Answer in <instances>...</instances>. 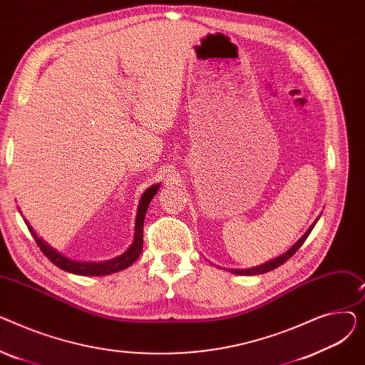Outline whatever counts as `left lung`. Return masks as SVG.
Masks as SVG:
<instances>
[{
    "label": "left lung",
    "instance_id": "1",
    "mask_svg": "<svg viewBox=\"0 0 365 365\" xmlns=\"http://www.w3.org/2000/svg\"><path fill=\"white\" fill-rule=\"evenodd\" d=\"M314 226H315V223L309 227V231L306 232L292 248L287 253H284L281 257H277V259H274V260H269L267 263H264V264H262V266H257V267H253V269H232L231 272H234V274H238V275H259V274H264V272H271V271H274L275 267H278V266H281V264H284L287 260H289L297 250L299 248L302 247V244L306 241V238H308V235L311 234V231L314 229Z\"/></svg>",
    "mask_w": 365,
    "mask_h": 365
}]
</instances>
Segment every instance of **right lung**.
I'll return each instance as SVG.
<instances>
[{
	"label": "right lung",
	"instance_id": "1",
	"mask_svg": "<svg viewBox=\"0 0 365 365\" xmlns=\"http://www.w3.org/2000/svg\"><path fill=\"white\" fill-rule=\"evenodd\" d=\"M158 187H160V185L150 186L140 198V204H139V208H138V216H136V232H134V241H133L131 247L121 256L115 257L112 260H108V262L80 263V262H73L71 259H66L65 256H62V255L57 253L56 250H53V248L50 245H47L41 238H38L36 234L34 232V229L31 227V225L28 222H26V226L29 229V232L32 234V237L35 238L38 247H40V250L44 253V256L51 263H54L56 266H59L61 269H63L66 272L76 274V275H96V277L109 275V274L125 269V267H128L130 264H133L134 262L139 259V256L142 253V247H143L145 215H146V210H148V205H149L150 200L155 197V194L158 192Z\"/></svg>",
	"mask_w": 365,
	"mask_h": 365
}]
</instances>
